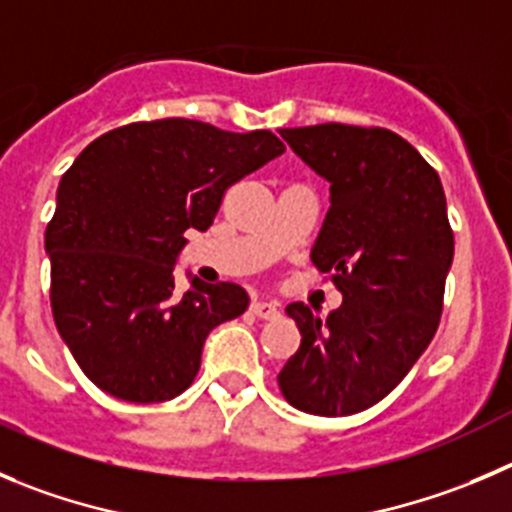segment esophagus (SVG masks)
<instances>
[{
  "label": "esophagus",
  "mask_w": 512,
  "mask_h": 512,
  "mask_svg": "<svg viewBox=\"0 0 512 512\" xmlns=\"http://www.w3.org/2000/svg\"><path fill=\"white\" fill-rule=\"evenodd\" d=\"M251 311L253 316H259V319H276V316L281 314L279 304H274V301H253Z\"/></svg>",
  "instance_id": "obj_1"
}]
</instances>
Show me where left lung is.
Returning a JSON list of instances; mask_svg holds the SVG:
<instances>
[{
    "mask_svg": "<svg viewBox=\"0 0 512 512\" xmlns=\"http://www.w3.org/2000/svg\"><path fill=\"white\" fill-rule=\"evenodd\" d=\"M279 133L329 183L311 261L332 271L344 299L326 316L286 306L301 347L279 387L309 415H357L405 379L437 332L455 253L445 191L392 130L326 123Z\"/></svg>",
    "mask_w": 512,
    "mask_h": 512,
    "instance_id": "8db88e82",
    "label": "left lung"
}]
</instances>
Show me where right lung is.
Returning <instances> with one entry per match:
<instances>
[{
  "label": "right lung",
  "mask_w": 512,
  "mask_h": 512,
  "mask_svg": "<svg viewBox=\"0 0 512 512\" xmlns=\"http://www.w3.org/2000/svg\"><path fill=\"white\" fill-rule=\"evenodd\" d=\"M269 130L228 133L186 118L123 125L92 140L57 188L45 233L57 332L82 372L125 402L191 387L203 344L248 309L238 284L175 289L186 231H206L223 193L284 153Z\"/></svg>",
  "instance_id": "obj_1"
}]
</instances>
